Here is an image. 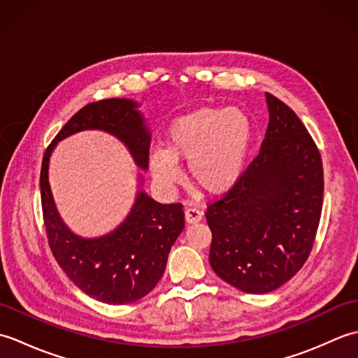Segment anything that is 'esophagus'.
<instances>
[{
	"instance_id": "esophagus-1",
	"label": "esophagus",
	"mask_w": 358,
	"mask_h": 358,
	"mask_svg": "<svg viewBox=\"0 0 358 358\" xmlns=\"http://www.w3.org/2000/svg\"><path fill=\"white\" fill-rule=\"evenodd\" d=\"M185 218H186V223H189V224L199 223L203 218V210L196 209V208H187L185 212Z\"/></svg>"
}]
</instances>
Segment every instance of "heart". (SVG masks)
I'll return each mask as SVG.
<instances>
[{"label": "heart", "instance_id": "obj_1", "mask_svg": "<svg viewBox=\"0 0 358 358\" xmlns=\"http://www.w3.org/2000/svg\"><path fill=\"white\" fill-rule=\"evenodd\" d=\"M249 143L250 121L240 109L192 110L167 129L166 149L150 152L152 177L162 187H173L181 180L177 159H183L194 185L212 195L223 194L238 181Z\"/></svg>", "mask_w": 358, "mask_h": 358}]
</instances>
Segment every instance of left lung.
I'll return each instance as SVG.
<instances>
[{"label":"left lung","instance_id":"left-lung-1","mask_svg":"<svg viewBox=\"0 0 358 358\" xmlns=\"http://www.w3.org/2000/svg\"><path fill=\"white\" fill-rule=\"evenodd\" d=\"M266 103L260 152L206 210L212 269L248 294L275 291L301 269L323 206V164L313 136L283 101L266 92Z\"/></svg>","mask_w":358,"mask_h":358}]
</instances>
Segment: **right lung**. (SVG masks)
I'll list each match as a JSON object with an SVG mask.
<instances>
[{
	"mask_svg": "<svg viewBox=\"0 0 358 358\" xmlns=\"http://www.w3.org/2000/svg\"><path fill=\"white\" fill-rule=\"evenodd\" d=\"M138 108V103L126 98L85 106L49 144L41 164L43 218L52 254L83 292L108 305L134 303L157 286L171 248L185 227L183 204L157 203L138 191L131 212L117 229L103 237L83 238L58 214L49 185V159L58 141L67 136L81 131H103L123 143L135 164L146 171L150 131Z\"/></svg>",
	"mask_w": 358,
	"mask_h": 358,
	"instance_id": "obj_1",
	"label": "right lung"
}]
</instances>
